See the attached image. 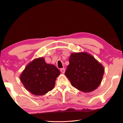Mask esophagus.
I'll list each match as a JSON object with an SVG mask.
<instances>
[{
	"instance_id": "obj_1",
	"label": "esophagus",
	"mask_w": 123,
	"mask_h": 123,
	"mask_svg": "<svg viewBox=\"0 0 123 123\" xmlns=\"http://www.w3.org/2000/svg\"><path fill=\"white\" fill-rule=\"evenodd\" d=\"M65 68H61V69H60V71H61V72L62 73H64V72H65Z\"/></svg>"
}]
</instances>
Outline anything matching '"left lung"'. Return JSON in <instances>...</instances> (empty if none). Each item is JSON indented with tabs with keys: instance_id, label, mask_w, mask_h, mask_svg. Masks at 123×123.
<instances>
[{
	"instance_id": "obj_1",
	"label": "left lung",
	"mask_w": 123,
	"mask_h": 123,
	"mask_svg": "<svg viewBox=\"0 0 123 123\" xmlns=\"http://www.w3.org/2000/svg\"><path fill=\"white\" fill-rule=\"evenodd\" d=\"M69 62L64 74L74 87L89 92L99 86L104 68L92 56L86 53H72Z\"/></svg>"
}]
</instances>
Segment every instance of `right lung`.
<instances>
[{"label":"right lung","instance_id":"obj_1","mask_svg":"<svg viewBox=\"0 0 123 123\" xmlns=\"http://www.w3.org/2000/svg\"><path fill=\"white\" fill-rule=\"evenodd\" d=\"M60 70L47 64L43 57L28 64L20 75V80L28 91L35 95H43L53 89Z\"/></svg>","mask_w":123,"mask_h":123}]
</instances>
